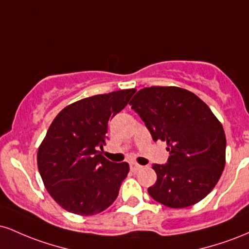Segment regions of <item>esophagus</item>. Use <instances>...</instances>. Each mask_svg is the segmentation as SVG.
Returning a JSON list of instances; mask_svg holds the SVG:
<instances>
[{
	"label": "esophagus",
	"instance_id": "obj_1",
	"mask_svg": "<svg viewBox=\"0 0 249 249\" xmlns=\"http://www.w3.org/2000/svg\"><path fill=\"white\" fill-rule=\"evenodd\" d=\"M142 167V165L137 164V162H131V164H130V168H131V171H133V172H136V171H139V170H141Z\"/></svg>",
	"mask_w": 249,
	"mask_h": 249
}]
</instances>
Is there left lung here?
Listing matches in <instances>:
<instances>
[{
  "label": "left lung",
  "mask_w": 249,
  "mask_h": 249,
  "mask_svg": "<svg viewBox=\"0 0 249 249\" xmlns=\"http://www.w3.org/2000/svg\"><path fill=\"white\" fill-rule=\"evenodd\" d=\"M153 141L166 142L165 165L153 164L156 201L171 208L199 202L213 190L226 161V136L211 108L191 91L177 87L139 90L130 102Z\"/></svg>",
  "instance_id": "1"
}]
</instances>
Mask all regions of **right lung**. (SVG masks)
Instances as JSON below:
<instances>
[{"label":"right lung","instance_id":"obj_1","mask_svg":"<svg viewBox=\"0 0 249 249\" xmlns=\"http://www.w3.org/2000/svg\"><path fill=\"white\" fill-rule=\"evenodd\" d=\"M136 89L72 103L51 123L37 152L44 186L57 204L78 215H95L112 205L130 167L99 152L107 123L127 105Z\"/></svg>","mask_w":249,"mask_h":249}]
</instances>
